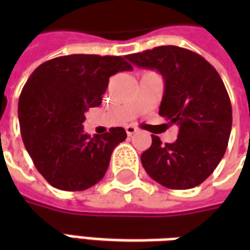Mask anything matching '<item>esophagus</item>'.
Returning a JSON list of instances; mask_svg holds the SVG:
<instances>
[{"label":"esophagus","mask_w":250,"mask_h":250,"mask_svg":"<svg viewBox=\"0 0 250 250\" xmlns=\"http://www.w3.org/2000/svg\"><path fill=\"white\" fill-rule=\"evenodd\" d=\"M125 132H127V135L131 136L134 135L135 132H138V130H136L134 125H127V127H125Z\"/></svg>","instance_id":"esophagus-1"}]
</instances>
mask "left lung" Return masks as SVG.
<instances>
[{
  "mask_svg": "<svg viewBox=\"0 0 250 250\" xmlns=\"http://www.w3.org/2000/svg\"><path fill=\"white\" fill-rule=\"evenodd\" d=\"M134 65L155 69L165 80L159 115L179 127L174 143L152 135L141 161L147 174L165 188L198 186L214 171L226 151L231 104L214 66L195 52L175 45L127 55Z\"/></svg>",
  "mask_w": 250,
  "mask_h": 250,
  "instance_id": "left-lung-1",
  "label": "left lung"
}]
</instances>
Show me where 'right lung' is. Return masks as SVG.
<instances>
[{"label": "right lung", "instance_id": "1", "mask_svg": "<svg viewBox=\"0 0 250 250\" xmlns=\"http://www.w3.org/2000/svg\"><path fill=\"white\" fill-rule=\"evenodd\" d=\"M131 69L122 56L69 55L42 62L25 83L19 100L21 135L36 168L53 188L82 191L104 177L127 134L112 127L91 138L83 130L84 114L102 104L109 77Z\"/></svg>", "mask_w": 250, "mask_h": 250}]
</instances>
